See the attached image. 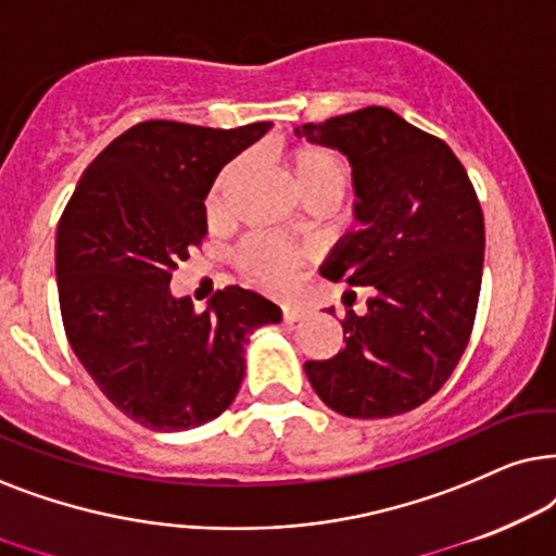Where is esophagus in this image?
Instances as JSON below:
<instances>
[{"mask_svg":"<svg viewBox=\"0 0 556 556\" xmlns=\"http://www.w3.org/2000/svg\"><path fill=\"white\" fill-rule=\"evenodd\" d=\"M313 313L307 305H285L282 307V317L285 323H298V320H305V317Z\"/></svg>","mask_w":556,"mask_h":556,"instance_id":"esophagus-1","label":"esophagus"}]
</instances>
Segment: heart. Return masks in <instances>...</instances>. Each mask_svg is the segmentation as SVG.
<instances>
[{"label":"heart","instance_id":"heart-1","mask_svg":"<svg viewBox=\"0 0 556 556\" xmlns=\"http://www.w3.org/2000/svg\"><path fill=\"white\" fill-rule=\"evenodd\" d=\"M292 185L298 188L302 201H317V198H330L340 201L345 195L348 182H351V169L345 160L325 147H300L287 157ZM239 175V165L226 167L220 173L216 188L211 195V208H218L224 201V192ZM305 262V254L294 247L266 239V236H251L239 249V264L251 282L264 287V290L279 292L292 285L294 269Z\"/></svg>","mask_w":556,"mask_h":556}]
</instances>
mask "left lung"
Returning a JSON list of instances; mask_svg holds the SVG:
<instances>
[{"label": "left lung", "mask_w": 556, "mask_h": 556, "mask_svg": "<svg viewBox=\"0 0 556 556\" xmlns=\"http://www.w3.org/2000/svg\"><path fill=\"white\" fill-rule=\"evenodd\" d=\"M294 135L343 152L353 216L323 277L371 287L368 313L348 309L343 351L307 361L315 394L353 419L417 409L455 371L476 323L485 226L476 188L442 139L383 106H366Z\"/></svg>", "instance_id": "1"}]
</instances>
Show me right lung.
Masks as SVG:
<instances>
[{"label": "right lung", "mask_w": 556, "mask_h": 556, "mask_svg": "<svg viewBox=\"0 0 556 556\" xmlns=\"http://www.w3.org/2000/svg\"><path fill=\"white\" fill-rule=\"evenodd\" d=\"M269 129L137 124L86 167L58 224L68 343L103 396L147 429L180 432L226 412L247 371V338L282 320L241 287L213 294L203 313L169 292L177 264L208 233L213 180Z\"/></svg>", "instance_id": "1"}]
</instances>
